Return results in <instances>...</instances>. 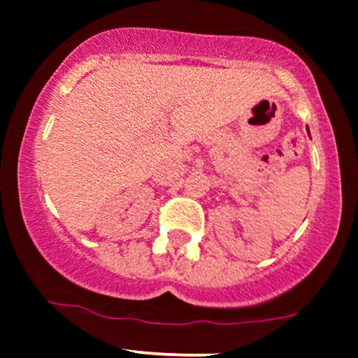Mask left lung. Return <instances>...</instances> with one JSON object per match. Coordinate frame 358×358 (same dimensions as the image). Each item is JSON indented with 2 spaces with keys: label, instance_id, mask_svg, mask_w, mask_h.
<instances>
[{
  "label": "left lung",
  "instance_id": "1",
  "mask_svg": "<svg viewBox=\"0 0 358 358\" xmlns=\"http://www.w3.org/2000/svg\"><path fill=\"white\" fill-rule=\"evenodd\" d=\"M307 130H308V129H307Z\"/></svg>",
  "mask_w": 358,
  "mask_h": 358
}]
</instances>
